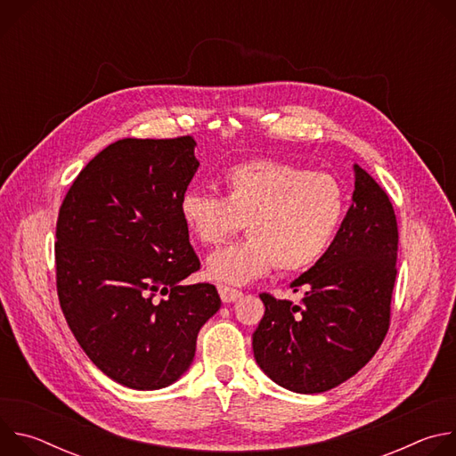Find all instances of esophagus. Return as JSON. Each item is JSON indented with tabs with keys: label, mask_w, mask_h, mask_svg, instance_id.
<instances>
[{
	"label": "esophagus",
	"mask_w": 456,
	"mask_h": 456,
	"mask_svg": "<svg viewBox=\"0 0 456 456\" xmlns=\"http://www.w3.org/2000/svg\"><path fill=\"white\" fill-rule=\"evenodd\" d=\"M218 294H220V297H222V301H224L225 305L234 303L238 297H241V292H240V290L231 289V287H227V285H218Z\"/></svg>",
	"instance_id": "obj_1"
}]
</instances>
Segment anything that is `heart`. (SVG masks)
<instances>
[{"label":"heart","mask_w":456,"mask_h":456,"mask_svg":"<svg viewBox=\"0 0 456 456\" xmlns=\"http://www.w3.org/2000/svg\"><path fill=\"white\" fill-rule=\"evenodd\" d=\"M224 197L187 189L178 213L204 245H218L243 224L248 238L213 252L208 276L220 283L245 285L274 267L299 273L327 254L345 215L346 191L341 182L319 171L280 162L248 160L224 176Z\"/></svg>","instance_id":"1"}]
</instances>
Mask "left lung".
Returning a JSON list of instances; mask_svg holds the SVG:
<instances>
[{"label":"left lung","instance_id":"left-lung-1","mask_svg":"<svg viewBox=\"0 0 456 456\" xmlns=\"http://www.w3.org/2000/svg\"><path fill=\"white\" fill-rule=\"evenodd\" d=\"M355 189L343 225L319 262L290 283L301 305L262 294L252 334L257 366L296 394H322L355 375L389 327L397 276V218L382 187L354 164Z\"/></svg>","mask_w":456,"mask_h":456}]
</instances>
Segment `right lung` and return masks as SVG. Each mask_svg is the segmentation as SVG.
<instances>
[{
	"label": "right lung",
	"mask_w": 456,
	"mask_h": 456,
	"mask_svg": "<svg viewBox=\"0 0 456 456\" xmlns=\"http://www.w3.org/2000/svg\"><path fill=\"white\" fill-rule=\"evenodd\" d=\"M192 137L122 139L77 175L55 229L57 296L90 361L132 389H160L194 359L220 310L178 202L200 162ZM163 297L160 298L159 296Z\"/></svg>",
	"instance_id": "right-lung-1"
}]
</instances>
